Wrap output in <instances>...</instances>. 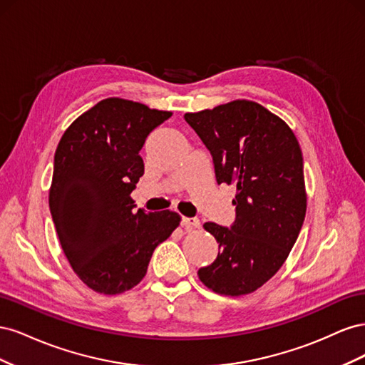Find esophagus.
<instances>
[{"label": "esophagus", "mask_w": 365, "mask_h": 365, "mask_svg": "<svg viewBox=\"0 0 365 365\" xmlns=\"http://www.w3.org/2000/svg\"><path fill=\"white\" fill-rule=\"evenodd\" d=\"M181 224H182V227H185L187 230H192V228H200V225H201L200 219H196V217H182Z\"/></svg>", "instance_id": "1"}]
</instances>
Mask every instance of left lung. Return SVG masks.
Instances as JSON below:
<instances>
[{
    "label": "left lung",
    "mask_w": 365,
    "mask_h": 365,
    "mask_svg": "<svg viewBox=\"0 0 365 365\" xmlns=\"http://www.w3.org/2000/svg\"><path fill=\"white\" fill-rule=\"evenodd\" d=\"M185 121L213 157L217 184H235L230 228L205 222L219 244L216 260L197 271L217 294H251L277 272L306 216L303 155L291 128L267 108L235 101Z\"/></svg>",
    "instance_id": "1"
}]
</instances>
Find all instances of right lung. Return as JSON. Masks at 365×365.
Listing matches in <instances>:
<instances>
[{
  "label": "right lung",
  "instance_id": "obj_1",
  "mask_svg": "<svg viewBox=\"0 0 365 365\" xmlns=\"http://www.w3.org/2000/svg\"><path fill=\"white\" fill-rule=\"evenodd\" d=\"M172 115L109 97L77 117L54 153L48 204L61 247L88 288L115 295L137 286L180 215L135 212L130 197L145 173L140 150Z\"/></svg>",
  "mask_w": 365,
  "mask_h": 365
}]
</instances>
